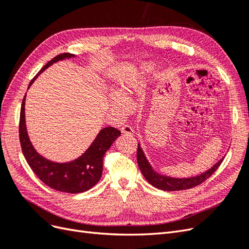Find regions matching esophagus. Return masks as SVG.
I'll return each instance as SVG.
<instances>
[{
	"instance_id": "1",
	"label": "esophagus",
	"mask_w": 249,
	"mask_h": 249,
	"mask_svg": "<svg viewBox=\"0 0 249 249\" xmlns=\"http://www.w3.org/2000/svg\"><path fill=\"white\" fill-rule=\"evenodd\" d=\"M122 132L123 134H125V135H134V129L129 124H124L122 127Z\"/></svg>"
}]
</instances>
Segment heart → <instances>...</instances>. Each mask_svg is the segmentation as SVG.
<instances>
[{"mask_svg":"<svg viewBox=\"0 0 249 249\" xmlns=\"http://www.w3.org/2000/svg\"><path fill=\"white\" fill-rule=\"evenodd\" d=\"M144 71L150 69V65L143 66ZM115 97L111 101V106L117 111H124V104H130L132 99V86L130 84H120L117 88H115Z\"/></svg>","mask_w":249,"mask_h":249,"instance_id":"obj_1","label":"heart"}]
</instances>
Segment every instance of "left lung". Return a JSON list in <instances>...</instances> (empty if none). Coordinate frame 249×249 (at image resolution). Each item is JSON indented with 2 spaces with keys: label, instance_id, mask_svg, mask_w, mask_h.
<instances>
[{
  "label": "left lung",
  "instance_id": "left-lung-1",
  "mask_svg": "<svg viewBox=\"0 0 249 249\" xmlns=\"http://www.w3.org/2000/svg\"><path fill=\"white\" fill-rule=\"evenodd\" d=\"M223 159L224 157H222L219 161L215 163L212 167L209 168L205 172H201L198 176L190 178H172L162 175V173L158 172L154 169V167L148 162L143 149L141 148L140 143H138L137 149V162L143 177L146 178V180L150 185H153L154 187L158 188V189L164 191L186 190L200 185L217 170V168L219 167L220 164L222 163Z\"/></svg>",
  "mask_w": 249,
  "mask_h": 249
}]
</instances>
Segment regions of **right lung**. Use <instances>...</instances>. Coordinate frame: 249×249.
Here are the masks:
<instances>
[{
    "label": "right lung",
    "mask_w": 249,
    "mask_h": 249,
    "mask_svg": "<svg viewBox=\"0 0 249 249\" xmlns=\"http://www.w3.org/2000/svg\"><path fill=\"white\" fill-rule=\"evenodd\" d=\"M74 57L76 56L70 53H64L53 58L30 82L29 87L33 84L34 80L52 64ZM25 101L26 95L22 100L20 108L19 141L22 154L33 172L39 178L41 182L57 191L81 193L91 189L102 178L104 156L111 147L113 142L120 136V131L113 126L104 127L85 150V153H83L76 160L65 163L51 161L36 152L29 138L25 118Z\"/></svg>",
    "instance_id": "obj_1"
}]
</instances>
